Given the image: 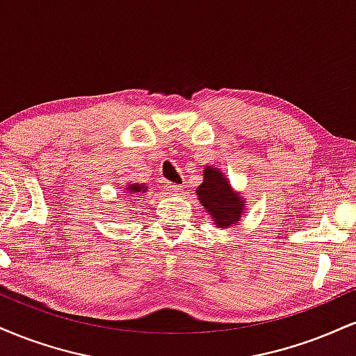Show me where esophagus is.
<instances>
[{
    "instance_id": "obj_1",
    "label": "esophagus",
    "mask_w": 356,
    "mask_h": 356,
    "mask_svg": "<svg viewBox=\"0 0 356 356\" xmlns=\"http://www.w3.org/2000/svg\"><path fill=\"white\" fill-rule=\"evenodd\" d=\"M164 187H165L167 194H179V192H182V186H179V184H170V182H167Z\"/></svg>"
}]
</instances>
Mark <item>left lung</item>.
<instances>
[{
	"label": "left lung",
	"instance_id": "left-lung-1",
	"mask_svg": "<svg viewBox=\"0 0 356 356\" xmlns=\"http://www.w3.org/2000/svg\"><path fill=\"white\" fill-rule=\"evenodd\" d=\"M197 195L211 218H214V224L231 226L236 220H239L243 202L239 195L231 189L222 172L207 167L204 170V182L199 186Z\"/></svg>",
	"mask_w": 356,
	"mask_h": 356
}]
</instances>
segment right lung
<instances>
[{"label":"right lung","instance_id":"1","mask_svg":"<svg viewBox=\"0 0 356 356\" xmlns=\"http://www.w3.org/2000/svg\"><path fill=\"white\" fill-rule=\"evenodd\" d=\"M127 189H129L130 194H136V192H140L142 189H144V187H140V186H129V187H127Z\"/></svg>","mask_w":356,"mask_h":356}]
</instances>
